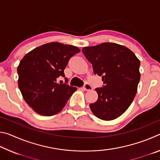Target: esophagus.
Here are the masks:
<instances>
[{
    "label": "esophagus",
    "mask_w": 160,
    "mask_h": 160,
    "mask_svg": "<svg viewBox=\"0 0 160 160\" xmlns=\"http://www.w3.org/2000/svg\"><path fill=\"white\" fill-rule=\"evenodd\" d=\"M83 89L86 91H89L92 90V86L89 83H85V85L83 86Z\"/></svg>",
    "instance_id": "obj_1"
}]
</instances>
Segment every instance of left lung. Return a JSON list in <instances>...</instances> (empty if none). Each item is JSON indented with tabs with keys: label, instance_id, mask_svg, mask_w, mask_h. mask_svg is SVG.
I'll use <instances>...</instances> for the list:
<instances>
[{
	"label": "left lung",
	"instance_id": "1",
	"mask_svg": "<svg viewBox=\"0 0 160 160\" xmlns=\"http://www.w3.org/2000/svg\"><path fill=\"white\" fill-rule=\"evenodd\" d=\"M82 51L104 84L95 89L98 99L90 104L92 112L102 120H113L126 112L136 94L140 62L129 48L115 43L86 47Z\"/></svg>",
	"mask_w": 160,
	"mask_h": 160
}]
</instances>
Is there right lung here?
Here are the masks:
<instances>
[{"instance_id":"right-lung-1","label":"right lung","mask_w":160,"mask_h":160,"mask_svg":"<svg viewBox=\"0 0 160 160\" xmlns=\"http://www.w3.org/2000/svg\"><path fill=\"white\" fill-rule=\"evenodd\" d=\"M80 50L58 42L48 43L27 53L18 67V86L24 99L34 112L50 116L63 109L77 90L58 78L65 77L69 59Z\"/></svg>"}]
</instances>
